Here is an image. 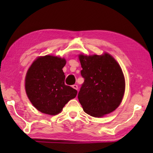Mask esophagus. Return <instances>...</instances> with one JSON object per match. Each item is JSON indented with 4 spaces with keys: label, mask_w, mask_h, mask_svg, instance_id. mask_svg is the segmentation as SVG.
Instances as JSON below:
<instances>
[{
    "label": "esophagus",
    "mask_w": 153,
    "mask_h": 153,
    "mask_svg": "<svg viewBox=\"0 0 153 153\" xmlns=\"http://www.w3.org/2000/svg\"><path fill=\"white\" fill-rule=\"evenodd\" d=\"M72 88H74L75 90H77V89H78V86H77V85H76V84L73 85V86H72Z\"/></svg>",
    "instance_id": "34e87169"
}]
</instances>
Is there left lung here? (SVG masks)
<instances>
[{
    "label": "left lung",
    "instance_id": "left-lung-1",
    "mask_svg": "<svg viewBox=\"0 0 153 153\" xmlns=\"http://www.w3.org/2000/svg\"><path fill=\"white\" fill-rule=\"evenodd\" d=\"M84 82L78 93L84 112L101 117L113 112L122 101L125 78L119 63L108 53L101 55H79Z\"/></svg>",
    "mask_w": 153,
    "mask_h": 153
}]
</instances>
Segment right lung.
<instances>
[{"label": "right lung", "mask_w": 153, "mask_h": 153, "mask_svg": "<svg viewBox=\"0 0 153 153\" xmlns=\"http://www.w3.org/2000/svg\"><path fill=\"white\" fill-rule=\"evenodd\" d=\"M66 61L52 55L39 56L28 69L25 79V91L33 107L41 113L57 115L77 90L65 84L63 71Z\"/></svg>", "instance_id": "right-lung-1"}]
</instances>
